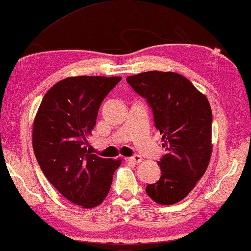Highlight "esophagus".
<instances>
[{
    "instance_id": "1",
    "label": "esophagus",
    "mask_w": 251,
    "mask_h": 251,
    "mask_svg": "<svg viewBox=\"0 0 251 251\" xmlns=\"http://www.w3.org/2000/svg\"><path fill=\"white\" fill-rule=\"evenodd\" d=\"M125 160H126V161H129V162L139 163V162H141V160H143V159H141V157L138 156V154H135V156L130 157V158H125Z\"/></svg>"
}]
</instances>
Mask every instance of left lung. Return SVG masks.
Listing matches in <instances>:
<instances>
[{
	"label": "left lung",
	"instance_id": "8db88e82",
	"mask_svg": "<svg viewBox=\"0 0 251 251\" xmlns=\"http://www.w3.org/2000/svg\"><path fill=\"white\" fill-rule=\"evenodd\" d=\"M126 80L152 108L166 149L158 161L160 179L146 186V193L158 204H176L193 190L211 160V105L185 76L176 72H141Z\"/></svg>",
	"mask_w": 251,
	"mask_h": 251
}]
</instances>
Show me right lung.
<instances>
[{
  "label": "right lung",
  "instance_id": "1",
  "mask_svg": "<svg viewBox=\"0 0 251 251\" xmlns=\"http://www.w3.org/2000/svg\"><path fill=\"white\" fill-rule=\"evenodd\" d=\"M121 79H63L45 94L35 116L33 148L42 171L62 197L83 208L104 201L122 163L121 158H101L86 149L100 105Z\"/></svg>",
  "mask_w": 251,
  "mask_h": 251
}]
</instances>
